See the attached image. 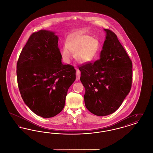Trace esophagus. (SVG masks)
Segmentation results:
<instances>
[{"label": "esophagus", "instance_id": "esophagus-1", "mask_svg": "<svg viewBox=\"0 0 153 153\" xmlns=\"http://www.w3.org/2000/svg\"><path fill=\"white\" fill-rule=\"evenodd\" d=\"M76 69V80H79L80 78V71L77 68Z\"/></svg>", "mask_w": 153, "mask_h": 153}]
</instances>
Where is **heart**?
Masks as SVG:
<instances>
[{"label":"heart","instance_id":"obj_1","mask_svg":"<svg viewBox=\"0 0 153 153\" xmlns=\"http://www.w3.org/2000/svg\"><path fill=\"white\" fill-rule=\"evenodd\" d=\"M100 43L96 38L77 32L67 36L66 46L62 49V57L69 62L72 58V54H74L76 60L82 64L91 62L94 59L99 49Z\"/></svg>","mask_w":153,"mask_h":153}]
</instances>
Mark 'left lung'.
<instances>
[{"mask_svg": "<svg viewBox=\"0 0 153 153\" xmlns=\"http://www.w3.org/2000/svg\"><path fill=\"white\" fill-rule=\"evenodd\" d=\"M107 33L100 58L81 64L80 81L85 89L84 102L88 110L103 117L118 109L131 90L132 65L131 59L117 35Z\"/></svg>", "mask_w": 153, "mask_h": 153, "instance_id": "8db88e82", "label": "left lung"}]
</instances>
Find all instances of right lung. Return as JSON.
Here are the masks:
<instances>
[{
    "mask_svg": "<svg viewBox=\"0 0 153 153\" xmlns=\"http://www.w3.org/2000/svg\"><path fill=\"white\" fill-rule=\"evenodd\" d=\"M58 36L41 30L33 33L16 64L19 92L25 104L36 115L54 117L65 106L68 90L76 80V70L61 63Z\"/></svg>",
    "mask_w": 153,
    "mask_h": 153,
    "instance_id": "right-lung-1",
    "label": "right lung"
}]
</instances>
